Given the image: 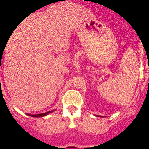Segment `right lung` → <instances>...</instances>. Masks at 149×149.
Here are the masks:
<instances>
[{
	"mask_svg": "<svg viewBox=\"0 0 149 149\" xmlns=\"http://www.w3.org/2000/svg\"><path fill=\"white\" fill-rule=\"evenodd\" d=\"M54 112V111H50V112H45V113H42V114H37V115H30V114H28V115H29V116H31V117H44L45 116V115H48L49 113H51V112Z\"/></svg>",
	"mask_w": 149,
	"mask_h": 149,
	"instance_id": "1",
	"label": "right lung"
}]
</instances>
